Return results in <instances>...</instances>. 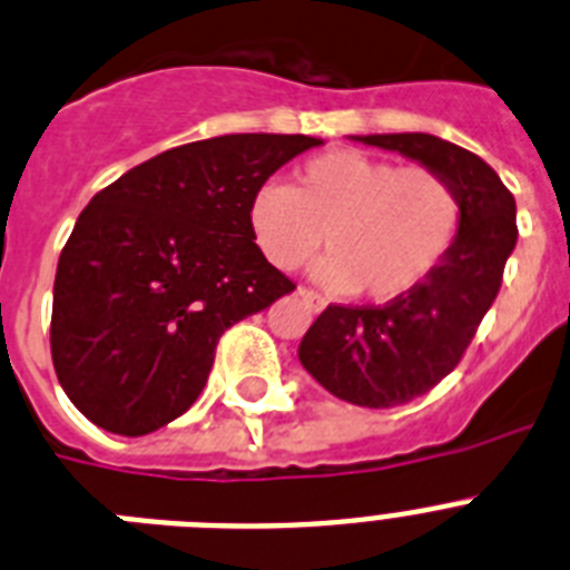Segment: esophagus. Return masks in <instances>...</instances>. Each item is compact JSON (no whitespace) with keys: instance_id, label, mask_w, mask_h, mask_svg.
<instances>
[{"instance_id":"1","label":"esophagus","mask_w":570,"mask_h":570,"mask_svg":"<svg viewBox=\"0 0 570 570\" xmlns=\"http://www.w3.org/2000/svg\"><path fill=\"white\" fill-rule=\"evenodd\" d=\"M296 296L299 299H305L308 303L311 311H323L325 308V296H320L317 291H311V288H296Z\"/></svg>"}]
</instances>
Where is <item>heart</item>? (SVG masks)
Returning <instances> with one entry per match:
<instances>
[{
    "instance_id": "heart-1",
    "label": "heart",
    "mask_w": 570,
    "mask_h": 570,
    "mask_svg": "<svg viewBox=\"0 0 570 570\" xmlns=\"http://www.w3.org/2000/svg\"><path fill=\"white\" fill-rule=\"evenodd\" d=\"M262 256L294 271L323 245L317 276L372 303L421 288L459 236L461 198L444 175L357 149L305 160L294 184H262L247 204Z\"/></svg>"
}]
</instances>
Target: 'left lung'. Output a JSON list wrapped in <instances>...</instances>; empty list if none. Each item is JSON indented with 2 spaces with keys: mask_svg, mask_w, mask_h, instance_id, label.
<instances>
[{
  "mask_svg": "<svg viewBox=\"0 0 570 570\" xmlns=\"http://www.w3.org/2000/svg\"><path fill=\"white\" fill-rule=\"evenodd\" d=\"M444 175L461 198L459 236L412 294L386 305H328L299 343L305 372L340 401L389 410L459 366L517 247V202L490 164L426 132L354 135Z\"/></svg>",
  "mask_w": 570,
  "mask_h": 570,
  "instance_id": "left-lung-1",
  "label": "left lung"
}]
</instances>
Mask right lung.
Returning a JSON list of instances; mask_svg holds the SVG:
<instances>
[{"label":"right lung","instance_id":"right-lung-1","mask_svg":"<svg viewBox=\"0 0 570 570\" xmlns=\"http://www.w3.org/2000/svg\"><path fill=\"white\" fill-rule=\"evenodd\" d=\"M308 135H218L167 149L100 189L53 279L51 360L100 430L138 438L196 403L218 337L294 291L247 225L253 189L320 146Z\"/></svg>","mask_w":570,"mask_h":570}]
</instances>
